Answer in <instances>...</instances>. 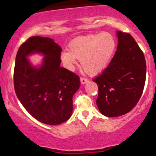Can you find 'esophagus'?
<instances>
[{"instance_id": "obj_1", "label": "esophagus", "mask_w": 156, "mask_h": 156, "mask_svg": "<svg viewBox=\"0 0 156 156\" xmlns=\"http://www.w3.org/2000/svg\"><path fill=\"white\" fill-rule=\"evenodd\" d=\"M80 83L83 84V85H84V84H86L88 82V80L87 79V78H80Z\"/></svg>"}]
</instances>
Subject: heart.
I'll return each mask as SVG.
<instances>
[{
    "instance_id": "b5f03b06",
    "label": "heart",
    "mask_w": 156,
    "mask_h": 156,
    "mask_svg": "<svg viewBox=\"0 0 156 156\" xmlns=\"http://www.w3.org/2000/svg\"><path fill=\"white\" fill-rule=\"evenodd\" d=\"M69 46V50H64L60 55L65 67L72 70L77 59L80 60L83 70L94 76L108 66L115 51L116 41L111 34H92L76 37Z\"/></svg>"
}]
</instances>
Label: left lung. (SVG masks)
<instances>
[{"label":"left lung","mask_w":156,"mask_h":156,"mask_svg":"<svg viewBox=\"0 0 156 156\" xmlns=\"http://www.w3.org/2000/svg\"><path fill=\"white\" fill-rule=\"evenodd\" d=\"M116 34L117 51L108 67L93 80L98 86V108L108 117L124 115L134 108L146 79L145 58L135 39L129 34Z\"/></svg>","instance_id":"left-lung-1"}]
</instances>
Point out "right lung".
<instances>
[{"instance_id": "1", "label": "right lung", "mask_w": 156, "mask_h": 156, "mask_svg": "<svg viewBox=\"0 0 156 156\" xmlns=\"http://www.w3.org/2000/svg\"><path fill=\"white\" fill-rule=\"evenodd\" d=\"M62 48L53 39L37 36L19 48L15 58L14 85L21 104L36 119L56 125L73 113V97L80 87L79 77L60 67ZM44 55L38 66L28 57Z\"/></svg>"}]
</instances>
